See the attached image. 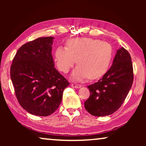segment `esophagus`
<instances>
[{
	"mask_svg": "<svg viewBox=\"0 0 146 146\" xmlns=\"http://www.w3.org/2000/svg\"><path fill=\"white\" fill-rule=\"evenodd\" d=\"M71 86L73 88H78L81 87V85L79 84H76V83H72L71 84Z\"/></svg>",
	"mask_w": 146,
	"mask_h": 146,
	"instance_id": "esophagus-1",
	"label": "esophagus"
}]
</instances>
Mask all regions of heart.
I'll use <instances>...</instances> for the list:
<instances>
[{
  "label": "heart",
  "mask_w": 146,
  "mask_h": 146,
  "mask_svg": "<svg viewBox=\"0 0 146 146\" xmlns=\"http://www.w3.org/2000/svg\"><path fill=\"white\" fill-rule=\"evenodd\" d=\"M67 47L59 46L54 59L60 70L67 73L76 62L78 65L72 78L80 81L89 76L95 79L104 74L109 68L113 56L110 44L90 38H76L69 40Z\"/></svg>",
  "instance_id": "heart-1"
}]
</instances>
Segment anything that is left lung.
Instances as JSON below:
<instances>
[{"instance_id":"left-lung-1","label":"left lung","mask_w":146,"mask_h":146,"mask_svg":"<svg viewBox=\"0 0 146 146\" xmlns=\"http://www.w3.org/2000/svg\"><path fill=\"white\" fill-rule=\"evenodd\" d=\"M133 80L131 58L121 47L113 64L98 82L88 86L90 96L84 102L86 110L94 116H106L117 111L124 102Z\"/></svg>"}]
</instances>
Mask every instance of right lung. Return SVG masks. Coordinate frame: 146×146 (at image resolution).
Wrapping results in <instances>:
<instances>
[{"instance_id":"obj_1","label":"right lung","mask_w":146,"mask_h":146,"mask_svg":"<svg viewBox=\"0 0 146 146\" xmlns=\"http://www.w3.org/2000/svg\"><path fill=\"white\" fill-rule=\"evenodd\" d=\"M54 38L40 37L18 50L11 66V78L20 105L31 114L47 116L60 104L69 82L54 68Z\"/></svg>"}]
</instances>
